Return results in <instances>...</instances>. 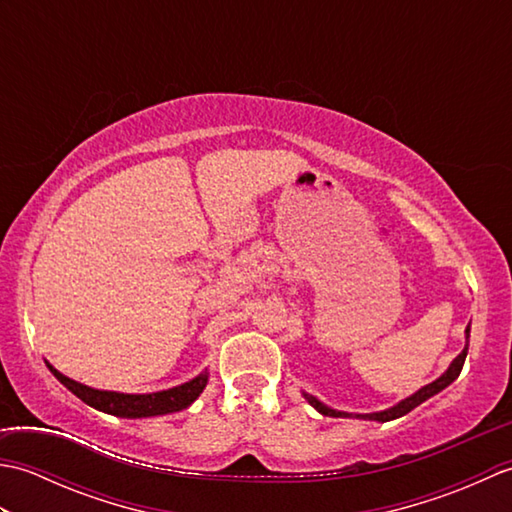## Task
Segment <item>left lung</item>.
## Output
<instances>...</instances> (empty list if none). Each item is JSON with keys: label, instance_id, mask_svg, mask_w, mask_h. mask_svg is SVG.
Segmentation results:
<instances>
[{"label": "left lung", "instance_id": "left-lung-1", "mask_svg": "<svg viewBox=\"0 0 512 512\" xmlns=\"http://www.w3.org/2000/svg\"><path fill=\"white\" fill-rule=\"evenodd\" d=\"M471 336V323L466 325V341H469ZM466 352H469V343H466V347L462 350L460 356H455V361L451 363V367L444 372L438 380H433V383H429L427 387H422L420 391H416V394L405 398L402 402H398L396 407H391L387 411H378V413H367V416H356V418H369V420H378V422H387V420H396L400 416H405V413H409L411 409H416L418 405H422L424 400L436 396L438 391H442L444 387H449L455 378L460 376L462 367H464V361H466ZM306 400L310 402V405L317 409L319 413H323V416H330V418H352V413H343V411H334L330 407H325L323 402H319L314 396H308L306 394Z\"/></svg>", "mask_w": 512, "mask_h": 512}]
</instances>
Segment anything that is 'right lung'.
I'll list each match as a JSON object with an SVG mask.
<instances>
[{
	"label": "right lung",
	"mask_w": 512,
	"mask_h": 512,
	"mask_svg": "<svg viewBox=\"0 0 512 512\" xmlns=\"http://www.w3.org/2000/svg\"><path fill=\"white\" fill-rule=\"evenodd\" d=\"M50 372L57 376L59 383L68 387L76 398H81L85 405H90L99 411L112 413V416L121 418H149V416H165V413H173L180 409H187L191 402L202 394L209 376L200 374L198 378L189 380L180 387H173L167 391H158V394H118V391H101L92 389L88 385L76 383V380L63 376L52 365Z\"/></svg>",
	"instance_id": "add662e5"
}]
</instances>
